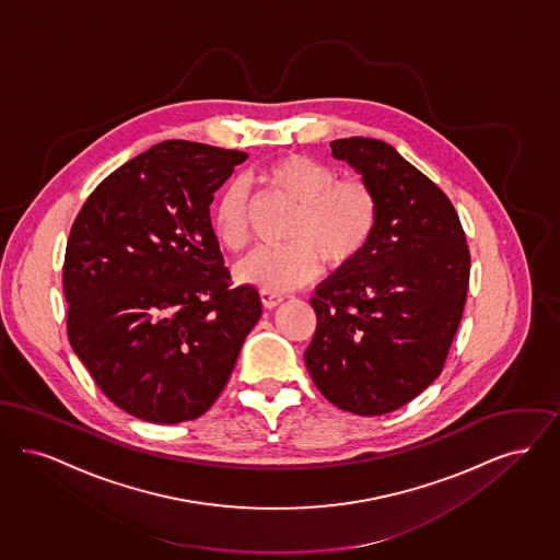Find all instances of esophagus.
I'll list each match as a JSON object with an SVG mask.
<instances>
[{
  "label": "esophagus",
  "instance_id": "obj_1",
  "mask_svg": "<svg viewBox=\"0 0 560 560\" xmlns=\"http://www.w3.org/2000/svg\"><path fill=\"white\" fill-rule=\"evenodd\" d=\"M259 296H261V303H264V307H276V305H280L282 303V294H276V292L261 291L259 292Z\"/></svg>",
  "mask_w": 560,
  "mask_h": 560
}]
</instances>
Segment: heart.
Instances as JSON below:
<instances>
[{
  "mask_svg": "<svg viewBox=\"0 0 560 560\" xmlns=\"http://www.w3.org/2000/svg\"><path fill=\"white\" fill-rule=\"evenodd\" d=\"M271 190L299 205L282 246H261L234 268L236 280L259 291L287 292L316 278L317 256L330 268H347L364 255L378 223V202L360 179H339L337 171L303 154H284L259 171ZM213 234L228 250L250 238L248 192L230 182L213 207Z\"/></svg>",
  "mask_w": 560,
  "mask_h": 560,
  "instance_id": "obj_1",
  "label": "heart"
}]
</instances>
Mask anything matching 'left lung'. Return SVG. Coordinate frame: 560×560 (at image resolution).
<instances>
[{
  "label": "left lung",
  "instance_id": "left-lung-1",
  "mask_svg": "<svg viewBox=\"0 0 560 560\" xmlns=\"http://www.w3.org/2000/svg\"><path fill=\"white\" fill-rule=\"evenodd\" d=\"M330 148L376 196L378 223L364 255L317 284L305 365L330 404L381 416L441 374L463 319L470 253L450 198L395 148L374 138Z\"/></svg>",
  "mask_w": 560,
  "mask_h": 560
}]
</instances>
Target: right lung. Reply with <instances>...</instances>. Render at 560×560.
Listing matches in <instances>:
<instances>
[{
    "mask_svg": "<svg viewBox=\"0 0 560 560\" xmlns=\"http://www.w3.org/2000/svg\"><path fill=\"white\" fill-rule=\"evenodd\" d=\"M243 161L238 150L161 142L110 173L74 219L62 268L69 341L136 418L207 412L261 317L259 292L230 287L209 213Z\"/></svg>",
    "mask_w": 560,
    "mask_h": 560,
    "instance_id": "1",
    "label": "right lung"
}]
</instances>
